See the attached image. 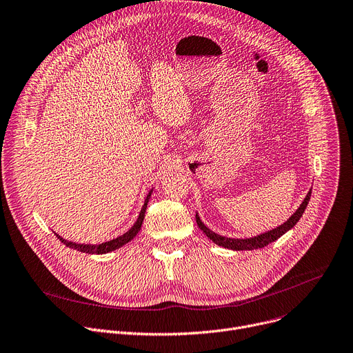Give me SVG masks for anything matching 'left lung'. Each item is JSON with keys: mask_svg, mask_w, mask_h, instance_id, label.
Wrapping results in <instances>:
<instances>
[{"mask_svg": "<svg viewBox=\"0 0 353 353\" xmlns=\"http://www.w3.org/2000/svg\"><path fill=\"white\" fill-rule=\"evenodd\" d=\"M310 197H311V190L308 191V194L305 196L304 201L301 203V205L299 207V210L288 218L283 225L269 231V232H265L262 235H258L254 238H249V239H234V238H225V236H221L215 232H212L211 230H208L204 223L201 222L200 216L196 214V221H197V225L199 228L212 241L215 242L216 245L219 246H223V248H228V249H232V250H252V249H258V248H265L266 245L274 242L276 239H279L283 234H285L288 230H292L296 223L299 222V219L303 216V212L305 211L307 208V204L310 201Z\"/></svg>", "mask_w": 353, "mask_h": 353, "instance_id": "left-lung-1", "label": "left lung"}]
</instances>
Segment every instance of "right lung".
Here are the masks:
<instances>
[{
    "label": "right lung",
    "mask_w": 353,
    "mask_h": 353,
    "mask_svg": "<svg viewBox=\"0 0 353 353\" xmlns=\"http://www.w3.org/2000/svg\"><path fill=\"white\" fill-rule=\"evenodd\" d=\"M150 193H152V191H150ZM150 193L148 194V197H146V200H145V204H143V207H142V210H141V214H139V216H138V219H137V222H135V225H134L130 231L125 232L122 236H118V238H115V239H112V241H108V242H104V243H100V245L73 243V242L65 241V239H63V238L59 236V235H56V236H57L63 243H65L66 246H69V248H72V249H77V250L84 252V253L103 254V253H108V252H111V250H115V249H118V248L123 246L125 243L130 242V241H131L134 236H137V234L141 231L142 222H143V218H145V211H146V207H148V201H149V199H150Z\"/></svg>",
    "instance_id": "1"
}]
</instances>
